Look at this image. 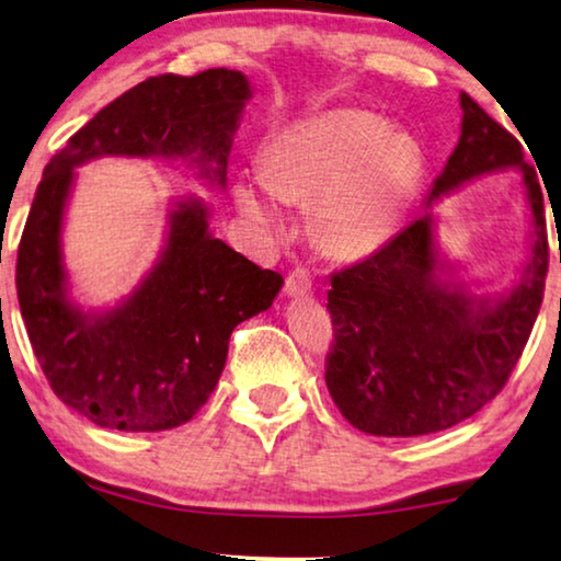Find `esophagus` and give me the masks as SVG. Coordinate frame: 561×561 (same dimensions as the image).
I'll list each match as a JSON object with an SVG mask.
<instances>
[{"label": "esophagus", "instance_id": "obj_1", "mask_svg": "<svg viewBox=\"0 0 561 561\" xmlns=\"http://www.w3.org/2000/svg\"><path fill=\"white\" fill-rule=\"evenodd\" d=\"M309 290H311L309 271H306V267H294V271L286 275V294L288 296H304V294H309Z\"/></svg>", "mask_w": 561, "mask_h": 561}]
</instances>
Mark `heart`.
<instances>
[{
  "mask_svg": "<svg viewBox=\"0 0 561 561\" xmlns=\"http://www.w3.org/2000/svg\"><path fill=\"white\" fill-rule=\"evenodd\" d=\"M419 152L388 122L357 110H329L273 137L263 175L244 173L234 198L250 221L280 225V198L313 202V232L329 252L363 257L393 237L416 186Z\"/></svg>",
  "mask_w": 561,
  "mask_h": 561,
  "instance_id": "1",
  "label": "heart"
}]
</instances>
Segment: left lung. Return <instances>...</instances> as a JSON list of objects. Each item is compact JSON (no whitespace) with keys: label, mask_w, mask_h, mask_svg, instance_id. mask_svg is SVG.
Here are the masks:
<instances>
[{"label":"left lung","mask_w":561,"mask_h":561,"mask_svg":"<svg viewBox=\"0 0 561 561\" xmlns=\"http://www.w3.org/2000/svg\"><path fill=\"white\" fill-rule=\"evenodd\" d=\"M462 135L428 202L478 175L518 168L536 242L526 275L495 304L439 280L434 219L421 214L386 248L332 273L327 388L342 416L375 436H421L470 419L508 382L543 301L547 219L536 171L508 129L459 94Z\"/></svg>","instance_id":"left-lung-1"}]
</instances>
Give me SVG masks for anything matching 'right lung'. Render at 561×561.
Segmentation results:
<instances>
[{
	"label": "right lung",
	"instance_id": "obj_1",
	"mask_svg": "<svg viewBox=\"0 0 561 561\" xmlns=\"http://www.w3.org/2000/svg\"><path fill=\"white\" fill-rule=\"evenodd\" d=\"M250 83L240 71L163 73L106 104L45 165L18 248V298L30 344L68 409L117 432H165L206 403L229 336L283 286L209 234V211L188 198L171 214L160 263L119 309L68 304L60 221L73 168L99 156H160L196 165L225 186L227 156Z\"/></svg>",
	"mask_w": 561,
	"mask_h": 561
}]
</instances>
